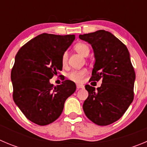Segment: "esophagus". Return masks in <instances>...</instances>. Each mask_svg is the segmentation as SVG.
Masks as SVG:
<instances>
[{
    "label": "esophagus",
    "instance_id": "34e87169",
    "mask_svg": "<svg viewBox=\"0 0 147 147\" xmlns=\"http://www.w3.org/2000/svg\"><path fill=\"white\" fill-rule=\"evenodd\" d=\"M77 88H78V89H80V88H84V86H83V85L78 84V85H77Z\"/></svg>",
    "mask_w": 147,
    "mask_h": 147
}]
</instances>
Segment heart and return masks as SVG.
Masks as SVG:
<instances>
[{
  "label": "heart",
  "mask_w": 147,
  "mask_h": 147,
  "mask_svg": "<svg viewBox=\"0 0 147 147\" xmlns=\"http://www.w3.org/2000/svg\"><path fill=\"white\" fill-rule=\"evenodd\" d=\"M74 49L78 53H80V55H82L83 57H87L89 52H90L88 46L86 45V43H83V42H78V43H77L75 46V47H74ZM67 59H68L67 53H64L62 55V57H61V64H62L63 67H66L67 65ZM87 72L88 71L86 69L74 70L68 75V78H69V80H72V81L75 82V83H80V82L83 81V78L86 75Z\"/></svg>",
  "instance_id": "obj_1"
}]
</instances>
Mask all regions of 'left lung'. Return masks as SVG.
I'll return each instance as SVG.
<instances>
[{
  "label": "left lung",
  "instance_id": "8db88e82",
  "mask_svg": "<svg viewBox=\"0 0 147 147\" xmlns=\"http://www.w3.org/2000/svg\"><path fill=\"white\" fill-rule=\"evenodd\" d=\"M91 45L95 64L89 81L102 83L96 90L86 85L88 96L83 105L88 118L98 125H108L124 115L134 100L136 74L125 45L111 32L98 30L79 35Z\"/></svg>",
  "mask_w": 147,
  "mask_h": 147
}]
</instances>
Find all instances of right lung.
Here are the masks:
<instances>
[{
  "instance_id": "right-lung-1",
  "label": "right lung",
  "mask_w": 147,
  "mask_h": 147,
  "mask_svg": "<svg viewBox=\"0 0 147 147\" xmlns=\"http://www.w3.org/2000/svg\"><path fill=\"white\" fill-rule=\"evenodd\" d=\"M75 38V35L42 33L16 53L11 73L13 101L35 124L46 125L59 118L66 99L76 90L71 80H64L55 87L49 81L62 69V55Z\"/></svg>"
}]
</instances>
